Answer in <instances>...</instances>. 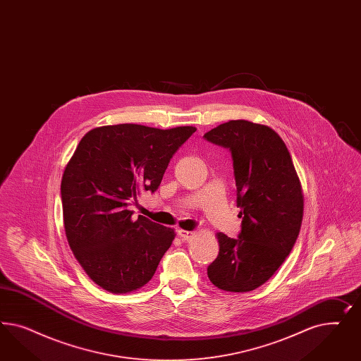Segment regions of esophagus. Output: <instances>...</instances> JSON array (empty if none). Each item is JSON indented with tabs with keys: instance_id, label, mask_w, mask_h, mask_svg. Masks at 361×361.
<instances>
[{
	"instance_id": "obj_1",
	"label": "esophagus",
	"mask_w": 361,
	"mask_h": 361,
	"mask_svg": "<svg viewBox=\"0 0 361 361\" xmlns=\"http://www.w3.org/2000/svg\"><path fill=\"white\" fill-rule=\"evenodd\" d=\"M177 234H178V237L183 240H192V238L196 235L195 231H188V230H178Z\"/></svg>"
}]
</instances>
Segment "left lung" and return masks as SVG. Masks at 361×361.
Listing matches in <instances>:
<instances>
[{
  "mask_svg": "<svg viewBox=\"0 0 361 361\" xmlns=\"http://www.w3.org/2000/svg\"><path fill=\"white\" fill-rule=\"evenodd\" d=\"M231 152L242 226L238 238L217 233L208 267L219 290L247 293L266 283L293 250L303 219V192L282 137L249 121H229L204 135Z\"/></svg>",
  "mask_w": 361,
  "mask_h": 361,
  "instance_id": "left-lung-1",
  "label": "left lung"
}]
</instances>
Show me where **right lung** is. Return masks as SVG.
<instances>
[{"instance_id":"obj_1","label":"right lung","mask_w":361,"mask_h":361,"mask_svg":"<svg viewBox=\"0 0 361 361\" xmlns=\"http://www.w3.org/2000/svg\"><path fill=\"white\" fill-rule=\"evenodd\" d=\"M196 132L140 124L88 131L61 183L68 245L88 276L112 294L136 291L152 279L175 230L133 219L130 201L154 192L176 151Z\"/></svg>"}]
</instances>
